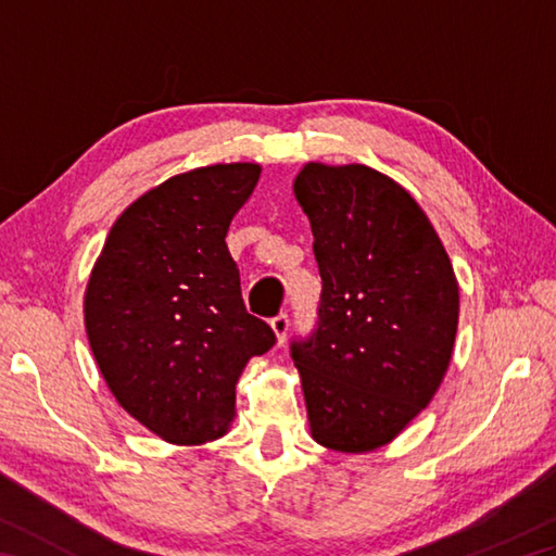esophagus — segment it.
Returning a JSON list of instances; mask_svg holds the SVG:
<instances>
[{
    "label": "esophagus",
    "instance_id": "34e87169",
    "mask_svg": "<svg viewBox=\"0 0 556 556\" xmlns=\"http://www.w3.org/2000/svg\"><path fill=\"white\" fill-rule=\"evenodd\" d=\"M269 325H271V329H275L279 344H285L287 332H289V315H287V313H279V315L271 317Z\"/></svg>",
    "mask_w": 556,
    "mask_h": 556
}]
</instances>
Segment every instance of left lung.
Listing matches in <instances>:
<instances>
[{
  "instance_id": "8db88e82",
  "label": "left lung",
  "mask_w": 556,
  "mask_h": 556,
  "mask_svg": "<svg viewBox=\"0 0 556 556\" xmlns=\"http://www.w3.org/2000/svg\"><path fill=\"white\" fill-rule=\"evenodd\" d=\"M293 193L323 277L317 325L291 341L313 440L372 452L444 380L458 325L454 267L406 188L365 164L308 162Z\"/></svg>"
}]
</instances>
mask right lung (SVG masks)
Segmentation results:
<instances>
[{
    "label": "right lung",
    "mask_w": 556,
    "mask_h": 556,
    "mask_svg": "<svg viewBox=\"0 0 556 556\" xmlns=\"http://www.w3.org/2000/svg\"><path fill=\"white\" fill-rule=\"evenodd\" d=\"M260 164H212L172 176L128 205L86 289V332L110 392L172 444L227 432L236 382L275 332L245 311L227 248Z\"/></svg>",
    "instance_id": "1"
}]
</instances>
